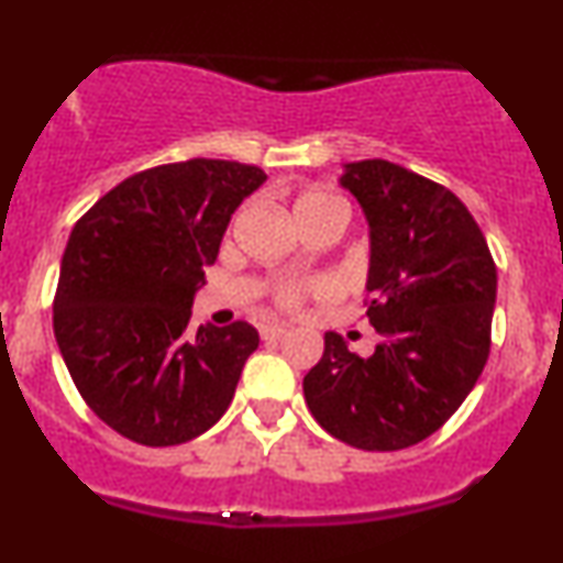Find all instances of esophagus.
Returning a JSON list of instances; mask_svg holds the SVG:
<instances>
[{"instance_id": "obj_1", "label": "esophagus", "mask_w": 563, "mask_h": 563, "mask_svg": "<svg viewBox=\"0 0 563 563\" xmlns=\"http://www.w3.org/2000/svg\"><path fill=\"white\" fill-rule=\"evenodd\" d=\"M260 335L262 341H277V338L286 335V328H283V324H262Z\"/></svg>"}]
</instances>
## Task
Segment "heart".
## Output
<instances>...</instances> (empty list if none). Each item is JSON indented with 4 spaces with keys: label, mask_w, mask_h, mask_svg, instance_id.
Segmentation results:
<instances>
[{
    "label": "heart",
    "mask_w": 563,
    "mask_h": 563,
    "mask_svg": "<svg viewBox=\"0 0 563 563\" xmlns=\"http://www.w3.org/2000/svg\"><path fill=\"white\" fill-rule=\"evenodd\" d=\"M294 214L296 220H299V225H303V222L314 220V217H322V214L346 217V209H343V205L335 199V196L324 191H307L294 201ZM324 294H328V283L320 280V277H299V275L275 277L267 288L269 303H273L275 309L286 311V314H290V311H299L309 299H317V296H324Z\"/></svg>",
    "instance_id": "heart-1"
}]
</instances>
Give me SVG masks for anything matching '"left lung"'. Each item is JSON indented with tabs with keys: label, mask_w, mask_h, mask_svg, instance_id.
<instances>
[{
	"label": "left lung",
	"mask_w": 563,
	"mask_h": 563,
	"mask_svg": "<svg viewBox=\"0 0 563 563\" xmlns=\"http://www.w3.org/2000/svg\"><path fill=\"white\" fill-rule=\"evenodd\" d=\"M341 183L369 220L364 317L377 346L362 358L324 333L303 398L343 443L401 451L443 428L483 375L496 262L475 217L440 183L388 159L351 162Z\"/></svg>",
	"instance_id": "obj_1"
}]
</instances>
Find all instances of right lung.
Masks as SVG:
<instances>
[{
  "label": "right lung",
  "mask_w": 563,
  "mask_h": 563,
  "mask_svg": "<svg viewBox=\"0 0 563 563\" xmlns=\"http://www.w3.org/2000/svg\"><path fill=\"white\" fill-rule=\"evenodd\" d=\"M256 165L196 157L107 191L67 239L54 338L88 409L133 443L180 445L225 415L260 333L235 320L188 333L230 214L262 186Z\"/></svg>",
  "instance_id": "add662e5"
}]
</instances>
